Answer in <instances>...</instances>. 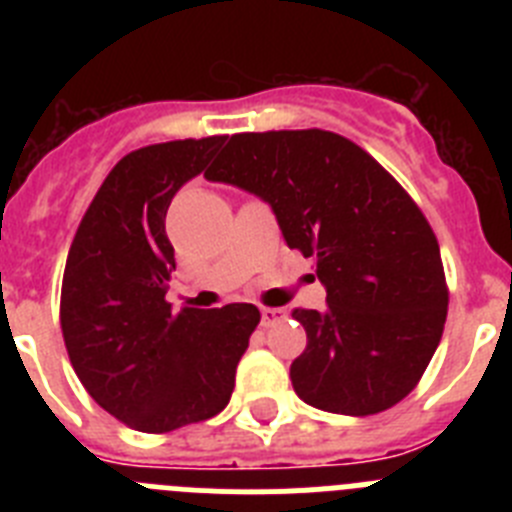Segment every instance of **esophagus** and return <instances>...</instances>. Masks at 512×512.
<instances>
[{
  "label": "esophagus",
  "mask_w": 512,
  "mask_h": 512,
  "mask_svg": "<svg viewBox=\"0 0 512 512\" xmlns=\"http://www.w3.org/2000/svg\"><path fill=\"white\" fill-rule=\"evenodd\" d=\"M284 318H287V315H284V310H279V307H264V310H261V325H264V328H269V325L279 323V320Z\"/></svg>",
  "instance_id": "esophagus-1"
}]
</instances>
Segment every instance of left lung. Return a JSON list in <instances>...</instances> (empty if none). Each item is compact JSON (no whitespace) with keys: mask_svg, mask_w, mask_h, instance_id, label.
<instances>
[{"mask_svg":"<svg viewBox=\"0 0 512 512\" xmlns=\"http://www.w3.org/2000/svg\"><path fill=\"white\" fill-rule=\"evenodd\" d=\"M271 207L289 248L318 261L325 310H295L307 346L297 397L374 415L408 397L443 336L449 292L431 225L356 143L328 130L241 133L207 171Z\"/></svg>","mask_w":512,"mask_h":512,"instance_id":"obj_1","label":"left lung"}]
</instances>
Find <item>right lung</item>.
<instances>
[{
	"instance_id": "right-lung-1",
	"label": "right lung",
	"mask_w": 512,
	"mask_h": 512,
	"mask_svg": "<svg viewBox=\"0 0 512 512\" xmlns=\"http://www.w3.org/2000/svg\"><path fill=\"white\" fill-rule=\"evenodd\" d=\"M225 135L171 140L117 161L71 243L61 330L99 408L143 433H169L228 405L259 310L248 302L174 312L166 210Z\"/></svg>"
}]
</instances>
